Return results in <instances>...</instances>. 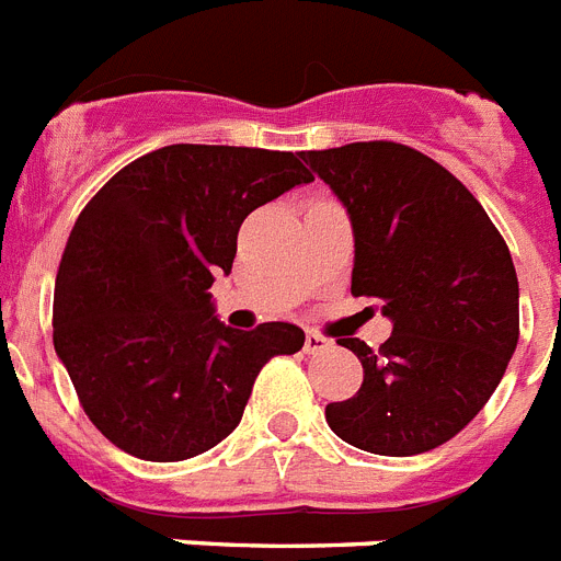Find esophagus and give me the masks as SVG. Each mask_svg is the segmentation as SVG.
Masks as SVG:
<instances>
[{"label": "esophagus", "instance_id": "1", "mask_svg": "<svg viewBox=\"0 0 561 561\" xmlns=\"http://www.w3.org/2000/svg\"><path fill=\"white\" fill-rule=\"evenodd\" d=\"M329 346H332V340L329 337H323V334H318V332H306V343H304L306 354H320L323 348H329Z\"/></svg>", "mask_w": 561, "mask_h": 561}]
</instances>
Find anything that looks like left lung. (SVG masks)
<instances>
[{"instance_id": "1", "label": "left lung", "mask_w": 561, "mask_h": 561, "mask_svg": "<svg viewBox=\"0 0 561 561\" xmlns=\"http://www.w3.org/2000/svg\"><path fill=\"white\" fill-rule=\"evenodd\" d=\"M300 158L352 221V295L380 298L391 320L380 352L337 340L363 363V386L327 405L329 428L382 457L431 451L480 414L516 348L508 247L480 201L405 144L357 141Z\"/></svg>"}]
</instances>
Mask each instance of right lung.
Wrapping results in <instances>:
<instances>
[{
  "instance_id": "1",
  "label": "right lung",
  "mask_w": 561,
  "mask_h": 561,
  "mask_svg": "<svg viewBox=\"0 0 561 561\" xmlns=\"http://www.w3.org/2000/svg\"><path fill=\"white\" fill-rule=\"evenodd\" d=\"M298 156L172 144L116 172L81 209L56 275L53 346L93 425L122 451L179 462L241 423L252 382L304 329L218 320L252 209L309 184Z\"/></svg>"
}]
</instances>
